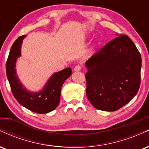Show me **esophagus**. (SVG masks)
Instances as JSON below:
<instances>
[{
  "mask_svg": "<svg viewBox=\"0 0 149 149\" xmlns=\"http://www.w3.org/2000/svg\"><path fill=\"white\" fill-rule=\"evenodd\" d=\"M80 69H81V66H80V65H77V66H75L74 69H73L75 71H80Z\"/></svg>",
  "mask_w": 149,
  "mask_h": 149,
  "instance_id": "34e87169",
  "label": "esophagus"
}]
</instances>
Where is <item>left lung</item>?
<instances>
[{
    "label": "left lung",
    "instance_id": "left-lung-1",
    "mask_svg": "<svg viewBox=\"0 0 149 149\" xmlns=\"http://www.w3.org/2000/svg\"><path fill=\"white\" fill-rule=\"evenodd\" d=\"M85 66L87 97L99 110H118L138 92L141 57L127 35L118 36L106 44Z\"/></svg>",
    "mask_w": 149,
    "mask_h": 149
}]
</instances>
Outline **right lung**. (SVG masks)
<instances>
[{
	"instance_id": "1",
	"label": "right lung",
	"mask_w": 149,
	"mask_h": 149,
	"mask_svg": "<svg viewBox=\"0 0 149 149\" xmlns=\"http://www.w3.org/2000/svg\"><path fill=\"white\" fill-rule=\"evenodd\" d=\"M25 36L24 35L19 37L10 49L6 62L7 78L15 98L22 106L37 113H47L59 105L61 87L72 71L71 68H66L54 73L39 92L33 93L26 90L20 83L15 69L17 59L21 56V46Z\"/></svg>"
}]
</instances>
